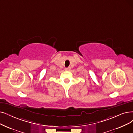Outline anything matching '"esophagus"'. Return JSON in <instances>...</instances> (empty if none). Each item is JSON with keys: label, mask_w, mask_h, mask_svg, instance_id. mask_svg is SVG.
<instances>
[{"label": "esophagus", "mask_w": 133, "mask_h": 133, "mask_svg": "<svg viewBox=\"0 0 133 133\" xmlns=\"http://www.w3.org/2000/svg\"><path fill=\"white\" fill-rule=\"evenodd\" d=\"M70 69H71L70 67H68V68H65V71H70Z\"/></svg>", "instance_id": "34e87169"}]
</instances>
